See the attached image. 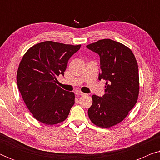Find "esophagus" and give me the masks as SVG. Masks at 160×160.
<instances>
[{"label": "esophagus", "instance_id": "34e87169", "mask_svg": "<svg viewBox=\"0 0 160 160\" xmlns=\"http://www.w3.org/2000/svg\"><path fill=\"white\" fill-rule=\"evenodd\" d=\"M76 95H78V96H82V95H84V93H83L80 91H76Z\"/></svg>", "mask_w": 160, "mask_h": 160}]
</instances>
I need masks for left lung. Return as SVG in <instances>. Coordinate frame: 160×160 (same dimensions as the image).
<instances>
[{"label":"left lung","instance_id":"left-lung-1","mask_svg":"<svg viewBox=\"0 0 160 160\" xmlns=\"http://www.w3.org/2000/svg\"><path fill=\"white\" fill-rule=\"evenodd\" d=\"M100 56L99 80H106L105 94L92 95L88 109L91 122L102 128L114 126L128 116L139 94L138 66L132 52L117 41L102 39L87 46Z\"/></svg>","mask_w":160,"mask_h":160}]
</instances>
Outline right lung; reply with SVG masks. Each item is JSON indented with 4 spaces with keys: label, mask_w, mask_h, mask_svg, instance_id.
Returning a JSON list of instances; mask_svg holds the SVG:
<instances>
[{
    "label": "right lung",
    "mask_w": 160,
    "mask_h": 160,
    "mask_svg": "<svg viewBox=\"0 0 160 160\" xmlns=\"http://www.w3.org/2000/svg\"><path fill=\"white\" fill-rule=\"evenodd\" d=\"M81 45L44 41L32 46L19 63L17 86L24 102L35 119L46 124L66 119L75 102V95L56 84L64 76L68 62Z\"/></svg>",
    "instance_id": "add662e5"
}]
</instances>
